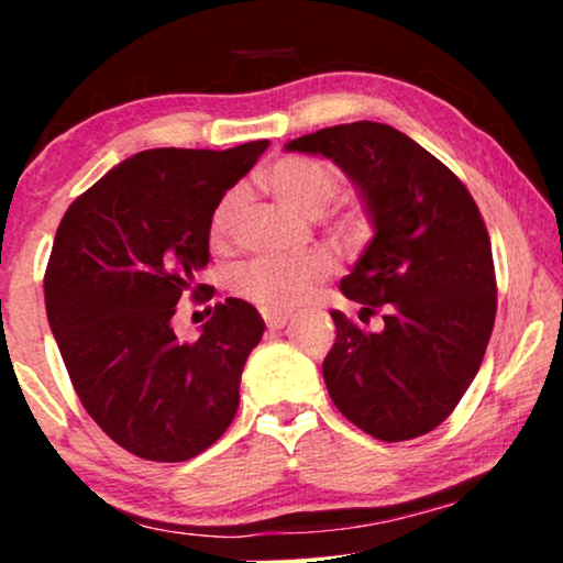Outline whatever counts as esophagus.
<instances>
[{"label":"esophagus","mask_w":563,"mask_h":563,"mask_svg":"<svg viewBox=\"0 0 563 563\" xmlns=\"http://www.w3.org/2000/svg\"><path fill=\"white\" fill-rule=\"evenodd\" d=\"M264 322H266V328L279 330L289 322V312H266L264 310Z\"/></svg>","instance_id":"obj_1"}]
</instances>
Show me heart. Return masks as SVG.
I'll use <instances>...</instances> for the list:
<instances>
[{
	"label": "heart",
	"instance_id": "heart-1",
	"mask_svg": "<svg viewBox=\"0 0 563 563\" xmlns=\"http://www.w3.org/2000/svg\"><path fill=\"white\" fill-rule=\"evenodd\" d=\"M266 187L274 197L291 210L318 218L335 202L343 189V176L333 164L310 156H284L268 166ZM245 207V191L230 189L212 210L210 243L214 249H228L235 238L238 220ZM341 235L345 241H361L368 233L364 212L353 210L341 220ZM333 272L330 261L320 253H307L299 258H253L230 274V289L238 297L249 299L266 312H282L302 302L310 291Z\"/></svg>",
	"mask_w": 563,
	"mask_h": 563
}]
</instances>
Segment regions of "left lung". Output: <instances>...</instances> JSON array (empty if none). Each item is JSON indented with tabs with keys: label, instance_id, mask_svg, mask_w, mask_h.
Listing matches in <instances>:
<instances>
[{
	"label": "left lung",
	"instance_id": "1",
	"mask_svg": "<svg viewBox=\"0 0 563 563\" xmlns=\"http://www.w3.org/2000/svg\"><path fill=\"white\" fill-rule=\"evenodd\" d=\"M287 151L341 166L374 222L341 289L361 320L382 310L384 328L372 333L330 312L328 395L379 441L426 435L464 397L495 328V261L479 207L449 166L384 122L322 128Z\"/></svg>",
	"mask_w": 563,
	"mask_h": 563
}]
</instances>
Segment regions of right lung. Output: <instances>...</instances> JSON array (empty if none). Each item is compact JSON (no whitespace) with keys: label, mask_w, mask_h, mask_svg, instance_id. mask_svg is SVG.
I'll return each instance as SVG.
<instances>
[{"label":"right lung","mask_w":563,"mask_h":563,"mask_svg":"<svg viewBox=\"0 0 563 563\" xmlns=\"http://www.w3.org/2000/svg\"><path fill=\"white\" fill-rule=\"evenodd\" d=\"M266 148L141 151L76 197L56 230L43 282L51 330L84 410L135 456L195 459L235 418L264 335L256 307H210L197 341H179L172 318L187 291L212 297L195 287L212 210Z\"/></svg>","instance_id":"add662e5"}]
</instances>
